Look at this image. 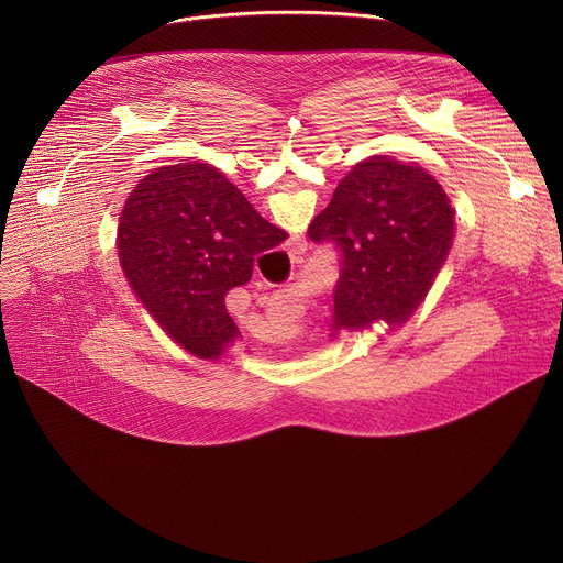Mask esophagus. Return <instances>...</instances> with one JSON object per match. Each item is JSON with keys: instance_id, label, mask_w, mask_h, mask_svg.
<instances>
[{"instance_id": "esophagus-1", "label": "esophagus", "mask_w": 563, "mask_h": 563, "mask_svg": "<svg viewBox=\"0 0 563 563\" xmlns=\"http://www.w3.org/2000/svg\"><path fill=\"white\" fill-rule=\"evenodd\" d=\"M287 250H289V254H305V250H307V240L305 238H289V243H287Z\"/></svg>"}]
</instances>
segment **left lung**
<instances>
[{
  "label": "left lung",
  "mask_w": 563,
  "mask_h": 563,
  "mask_svg": "<svg viewBox=\"0 0 563 563\" xmlns=\"http://www.w3.org/2000/svg\"><path fill=\"white\" fill-rule=\"evenodd\" d=\"M307 235L341 254L334 330H365L376 320L400 325L448 258L454 211L426 169L374 155L339 183Z\"/></svg>",
  "instance_id": "left-lung-1"
}]
</instances>
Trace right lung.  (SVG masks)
<instances>
[{"instance_id":"obj_1","label":"right lung","mask_w":563,"mask_h":563,"mask_svg":"<svg viewBox=\"0 0 563 563\" xmlns=\"http://www.w3.org/2000/svg\"><path fill=\"white\" fill-rule=\"evenodd\" d=\"M287 233L267 222L218 169L183 163L151 172L118 227L120 265L140 302L180 347L216 361L238 336L229 289Z\"/></svg>"}]
</instances>
